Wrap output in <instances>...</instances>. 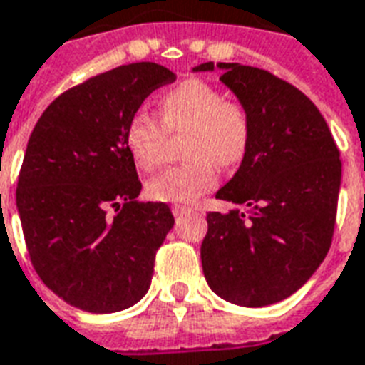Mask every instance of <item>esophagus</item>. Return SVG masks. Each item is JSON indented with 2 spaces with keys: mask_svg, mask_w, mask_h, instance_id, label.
Returning a JSON list of instances; mask_svg holds the SVG:
<instances>
[{
  "mask_svg": "<svg viewBox=\"0 0 365 365\" xmlns=\"http://www.w3.org/2000/svg\"><path fill=\"white\" fill-rule=\"evenodd\" d=\"M191 210H193V208L185 207V205H174V207H172V214H174V216H182V214L191 212Z\"/></svg>",
  "mask_w": 365,
  "mask_h": 365,
  "instance_id": "obj_1",
  "label": "esophagus"
}]
</instances>
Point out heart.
I'll list each match as a JSON object with an SVG mask.
<instances>
[{"mask_svg":"<svg viewBox=\"0 0 365 365\" xmlns=\"http://www.w3.org/2000/svg\"><path fill=\"white\" fill-rule=\"evenodd\" d=\"M157 116L135 110L124 128L130 157L141 170H155L164 160L166 133H187L183 157L151 178L147 197L160 202L193 201L216 185V168H232L245 158L252 139V118L243 103L230 101L212 83L189 78L158 99Z\"/></svg>","mask_w":365,"mask_h":365,"instance_id":"obj_1","label":"heart"}]
</instances>
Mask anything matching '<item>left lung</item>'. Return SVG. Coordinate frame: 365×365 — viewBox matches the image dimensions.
<instances>
[{"label":"left lung","mask_w":365,"mask_h":365,"mask_svg":"<svg viewBox=\"0 0 365 365\" xmlns=\"http://www.w3.org/2000/svg\"><path fill=\"white\" fill-rule=\"evenodd\" d=\"M216 66L252 118L249 151L216 199L249 214H207L202 272L218 297L258 308L291 297L324 262L343 168L324 116L302 91L257 66ZM202 71L214 65L195 66Z\"/></svg>","instance_id":"1"}]
</instances>
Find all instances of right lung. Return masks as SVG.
Instances as JSON below:
<instances>
[{"label":"right lung","mask_w":365,"mask_h":365,"mask_svg":"<svg viewBox=\"0 0 365 365\" xmlns=\"http://www.w3.org/2000/svg\"><path fill=\"white\" fill-rule=\"evenodd\" d=\"M176 74L157 63L103 72L61 93L28 139L16 208L28 257L53 293L83 312H118L147 293L174 216L135 201L128 118Z\"/></svg>","instance_id":"1"}]
</instances>
